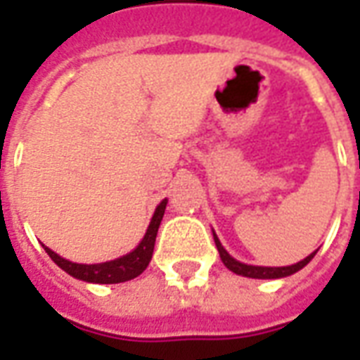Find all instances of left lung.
Here are the masks:
<instances>
[{
	"instance_id": "obj_1",
	"label": "left lung",
	"mask_w": 360,
	"mask_h": 360,
	"mask_svg": "<svg viewBox=\"0 0 360 360\" xmlns=\"http://www.w3.org/2000/svg\"><path fill=\"white\" fill-rule=\"evenodd\" d=\"M214 241H216V247H218L219 258H221V262L229 268V270L237 274V276H245V278H255V279H278V278H287V276H291L295 271L302 270L304 266L309 264L310 260L314 258L316 255V250L309 255V257L301 260V262H297V264L291 266H279V268H270V266H250V264H243L239 260H235L233 257H229V252H227L224 247H221V243H219L218 235L214 233Z\"/></svg>"
}]
</instances>
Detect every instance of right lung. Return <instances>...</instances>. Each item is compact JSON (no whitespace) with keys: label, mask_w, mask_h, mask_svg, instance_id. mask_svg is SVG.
Masks as SVG:
<instances>
[{"label":"right lung","mask_w":360,"mask_h":360,"mask_svg":"<svg viewBox=\"0 0 360 360\" xmlns=\"http://www.w3.org/2000/svg\"><path fill=\"white\" fill-rule=\"evenodd\" d=\"M165 204H167V200H162V202L158 204L156 212H154V216L150 219L146 235L142 237L139 247L131 250L125 257L115 258V260H110V262H102V264H77V262L61 258L53 250L48 249V247H44V249H46L51 260L61 270L67 271L69 276H73L77 279L89 281V283H121V281H129V279H134L136 276H141L142 271L146 270V266L150 264V260H152L158 227H160L162 218H164Z\"/></svg>","instance_id":"add662e5"}]
</instances>
